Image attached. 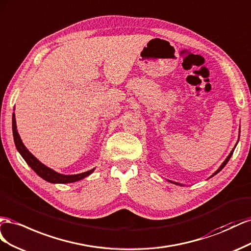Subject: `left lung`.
Returning a JSON list of instances; mask_svg holds the SVG:
<instances>
[{"mask_svg": "<svg viewBox=\"0 0 251 251\" xmlns=\"http://www.w3.org/2000/svg\"><path fill=\"white\" fill-rule=\"evenodd\" d=\"M237 144H238V143H237ZM237 144H235V146H237ZM235 146H234V148H235ZM234 148H233V149L231 150V152H230V153H229V155H228V156L226 157V160H225V161L223 162V164H222V165L220 166V168H219V169H218V170L216 171V173H214V174H213V175H212L211 176H216V175H217L218 173H220V171H221L222 169H223V168L225 167V165H226V164L228 163V161H229V160H230V157H231V155H232V153H233V150H234ZM211 176H210V177H211ZM169 182H171V183H174V184H176V185H181V184H178V183H176V182H173V181H169Z\"/></svg>", "mask_w": 251, "mask_h": 251, "instance_id": "1", "label": "left lung"}]
</instances>
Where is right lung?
I'll list each match as a JSON object with an SVG mask.
<instances>
[{
  "label": "right lung",
  "mask_w": 251,
  "mask_h": 251,
  "mask_svg": "<svg viewBox=\"0 0 251 251\" xmlns=\"http://www.w3.org/2000/svg\"><path fill=\"white\" fill-rule=\"evenodd\" d=\"M12 133H13L14 144H16V147L18 149V151L20 152V154L23 156V159L26 161L28 165L31 167V169L35 174L49 183H54V184L55 183H59V184L74 183V182L82 180V178L86 176H88L95 171V168H94L91 170L86 171V173L67 176V175H62V174L56 173V171L52 170L51 168L45 166L44 164L41 163L23 144V142L21 140L20 134L17 130V123H16V117H14V113L12 114Z\"/></svg>",
  "instance_id": "obj_1"
}]
</instances>
